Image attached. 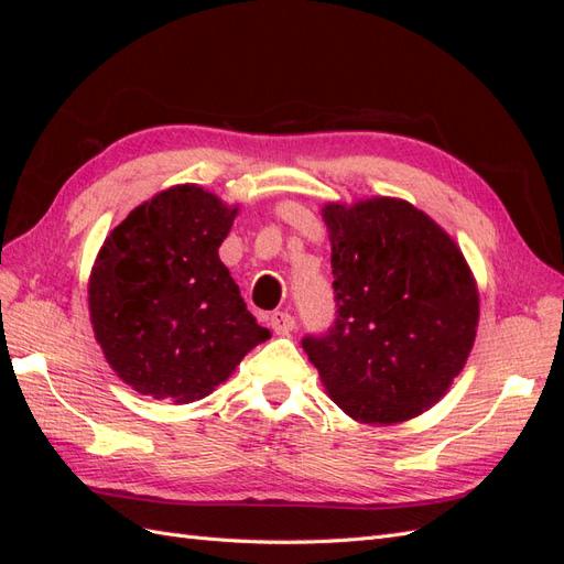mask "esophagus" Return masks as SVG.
Instances as JSON below:
<instances>
[{"label": "esophagus", "mask_w": 564, "mask_h": 564, "mask_svg": "<svg viewBox=\"0 0 564 564\" xmlns=\"http://www.w3.org/2000/svg\"><path fill=\"white\" fill-rule=\"evenodd\" d=\"M268 319H270V327L275 329L278 334H289V332H292V329L296 327L294 315H292V313H284V311L272 313Z\"/></svg>", "instance_id": "34e87169"}]
</instances>
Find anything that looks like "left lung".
Here are the masks:
<instances>
[{
    "mask_svg": "<svg viewBox=\"0 0 564 564\" xmlns=\"http://www.w3.org/2000/svg\"><path fill=\"white\" fill-rule=\"evenodd\" d=\"M322 216L336 317L301 344L346 414L412 419L445 395L473 348L480 301L464 253L402 199L329 204Z\"/></svg>",
    "mask_w": 564,
    "mask_h": 564,
    "instance_id": "8db88e82",
    "label": "left lung"
}]
</instances>
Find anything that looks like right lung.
<instances>
[{
  "instance_id": "right-lung-1",
  "label": "right lung",
  "mask_w": 564,
  "mask_h": 564,
  "mask_svg": "<svg viewBox=\"0 0 564 564\" xmlns=\"http://www.w3.org/2000/svg\"><path fill=\"white\" fill-rule=\"evenodd\" d=\"M235 214L197 185H176L135 207L100 249L94 332L119 379L143 395H209L270 336L218 259Z\"/></svg>"
}]
</instances>
